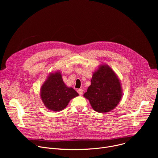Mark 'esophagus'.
I'll use <instances>...</instances> for the list:
<instances>
[{"label": "esophagus", "mask_w": 158, "mask_h": 158, "mask_svg": "<svg viewBox=\"0 0 158 158\" xmlns=\"http://www.w3.org/2000/svg\"><path fill=\"white\" fill-rule=\"evenodd\" d=\"M77 93H79V94H80V95H82V94H83V92H84V91H83V89H77Z\"/></svg>", "instance_id": "34e87169"}]
</instances>
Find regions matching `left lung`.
I'll list each match as a JSON object with an SVG mask.
<instances>
[{
    "label": "left lung",
    "mask_w": 158,
    "mask_h": 158,
    "mask_svg": "<svg viewBox=\"0 0 158 158\" xmlns=\"http://www.w3.org/2000/svg\"><path fill=\"white\" fill-rule=\"evenodd\" d=\"M123 96L120 80L116 73L107 64H101L93 73L91 84L84 94L93 109L100 113L114 109Z\"/></svg>",
    "instance_id": "8db88e82"
}]
</instances>
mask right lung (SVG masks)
Wrapping results in <instances>:
<instances>
[{
	"label": "right lung",
	"instance_id": "right-lung-1",
	"mask_svg": "<svg viewBox=\"0 0 158 158\" xmlns=\"http://www.w3.org/2000/svg\"><path fill=\"white\" fill-rule=\"evenodd\" d=\"M40 96L46 108L59 112L65 108L70 101L79 94L64 84L60 72L57 71L49 74L41 86Z\"/></svg>",
	"mask_w": 158,
	"mask_h": 158
}]
</instances>
